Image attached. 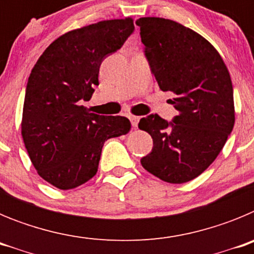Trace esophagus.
Returning a JSON list of instances; mask_svg holds the SVG:
<instances>
[{"label": "esophagus", "mask_w": 254, "mask_h": 254, "mask_svg": "<svg viewBox=\"0 0 254 254\" xmlns=\"http://www.w3.org/2000/svg\"><path fill=\"white\" fill-rule=\"evenodd\" d=\"M129 121H131V123H132V126H133V127H137L138 121H140V117L129 116Z\"/></svg>", "instance_id": "34e87169"}]
</instances>
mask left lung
Wrapping results in <instances>:
<instances>
[{
	"mask_svg": "<svg viewBox=\"0 0 254 254\" xmlns=\"http://www.w3.org/2000/svg\"><path fill=\"white\" fill-rule=\"evenodd\" d=\"M141 42L152 75L163 91L174 95L178 116L141 118L138 128L152 137L142 167L168 183H186L210 167L234 127V98L229 71L219 52L179 22L141 17Z\"/></svg>",
	"mask_w": 254,
	"mask_h": 254,
	"instance_id": "8db88e82",
	"label": "left lung"
}]
</instances>
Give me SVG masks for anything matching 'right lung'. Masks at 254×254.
I'll use <instances>...</instances> for the list:
<instances>
[{"label": "right lung", "instance_id": "right-lung-1", "mask_svg": "<svg viewBox=\"0 0 254 254\" xmlns=\"http://www.w3.org/2000/svg\"><path fill=\"white\" fill-rule=\"evenodd\" d=\"M133 20H105L68 31L53 42L31 69L21 134L44 181L60 190L84 185L98 172L103 145L131 129L128 118L91 113L82 105L99 85L105 57L133 33Z\"/></svg>", "mask_w": 254, "mask_h": 254}]
</instances>
